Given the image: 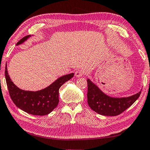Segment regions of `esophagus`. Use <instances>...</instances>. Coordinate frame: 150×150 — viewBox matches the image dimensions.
Here are the masks:
<instances>
[{"label":"esophagus","instance_id":"obj_1","mask_svg":"<svg viewBox=\"0 0 150 150\" xmlns=\"http://www.w3.org/2000/svg\"><path fill=\"white\" fill-rule=\"evenodd\" d=\"M84 75V71L82 69H79L75 72V77H80Z\"/></svg>","mask_w":150,"mask_h":150}]
</instances>
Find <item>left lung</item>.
Returning a JSON list of instances; mask_svg holds the SVG:
<instances>
[{"instance_id":"8db88e82","label":"left lung","mask_w":150,"mask_h":150,"mask_svg":"<svg viewBox=\"0 0 150 150\" xmlns=\"http://www.w3.org/2000/svg\"><path fill=\"white\" fill-rule=\"evenodd\" d=\"M88 105L93 110L104 116H115L130 107L139 98L141 91L127 97H112L103 93L98 86L87 79Z\"/></svg>"}]
</instances>
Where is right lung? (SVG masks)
<instances>
[{
    "label": "right lung",
    "instance_id": "1",
    "mask_svg": "<svg viewBox=\"0 0 150 150\" xmlns=\"http://www.w3.org/2000/svg\"><path fill=\"white\" fill-rule=\"evenodd\" d=\"M31 36V35L25 36L17 43L16 45L23 44ZM73 76V73L62 76L42 90L24 91L14 84L9 77L7 65L5 67V78L12 100L18 108L33 115H47L54 110L59 103V88Z\"/></svg>",
    "mask_w": 150,
    "mask_h": 150
}]
</instances>
